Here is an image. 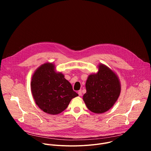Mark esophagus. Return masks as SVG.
<instances>
[{
	"label": "esophagus",
	"instance_id": "34e87169",
	"mask_svg": "<svg viewBox=\"0 0 151 151\" xmlns=\"http://www.w3.org/2000/svg\"><path fill=\"white\" fill-rule=\"evenodd\" d=\"M78 93V95H79V96H82V91H81V90H79Z\"/></svg>",
	"mask_w": 151,
	"mask_h": 151
}]
</instances>
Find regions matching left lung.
<instances>
[{
  "label": "left lung",
  "mask_w": 151,
  "mask_h": 151,
  "mask_svg": "<svg viewBox=\"0 0 151 151\" xmlns=\"http://www.w3.org/2000/svg\"><path fill=\"white\" fill-rule=\"evenodd\" d=\"M83 100L87 108L96 114L109 111L117 101L121 90L117 74L105 64L100 63L98 71L89 75L85 83Z\"/></svg>",
  "instance_id": "obj_1"
}]
</instances>
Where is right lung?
<instances>
[{
    "label": "right lung",
    "instance_id": "add662e5",
    "mask_svg": "<svg viewBox=\"0 0 151 151\" xmlns=\"http://www.w3.org/2000/svg\"><path fill=\"white\" fill-rule=\"evenodd\" d=\"M30 87L36 105L50 115L62 112L71 100L78 96L64 74L57 72L55 64L50 62L36 69L32 76Z\"/></svg>",
    "mask_w": 151,
    "mask_h": 151
}]
</instances>
